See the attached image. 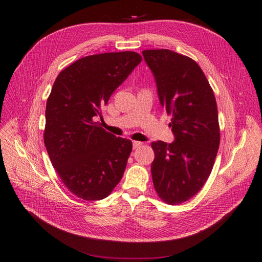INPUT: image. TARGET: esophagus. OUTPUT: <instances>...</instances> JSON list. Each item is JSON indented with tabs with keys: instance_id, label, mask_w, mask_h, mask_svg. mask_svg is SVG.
Listing matches in <instances>:
<instances>
[{
	"instance_id": "34e87169",
	"label": "esophagus",
	"mask_w": 262,
	"mask_h": 262,
	"mask_svg": "<svg viewBox=\"0 0 262 262\" xmlns=\"http://www.w3.org/2000/svg\"><path fill=\"white\" fill-rule=\"evenodd\" d=\"M133 149H137L138 147H140L142 145V142H139V141H133Z\"/></svg>"
}]
</instances>
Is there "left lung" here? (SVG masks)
Returning <instances> with one entry per match:
<instances>
[{
	"label": "left lung",
	"instance_id": "1",
	"mask_svg": "<svg viewBox=\"0 0 262 262\" xmlns=\"http://www.w3.org/2000/svg\"><path fill=\"white\" fill-rule=\"evenodd\" d=\"M160 104L172 116L176 140L151 143L150 171L155 191L168 205L182 204L209 178L220 144L218 108L212 89L197 62L173 51L145 50Z\"/></svg>",
	"mask_w": 262,
	"mask_h": 262
}]
</instances>
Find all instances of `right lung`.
<instances>
[{
    "mask_svg": "<svg viewBox=\"0 0 262 262\" xmlns=\"http://www.w3.org/2000/svg\"><path fill=\"white\" fill-rule=\"evenodd\" d=\"M141 60L130 51L85 56L61 70L53 84L44 144L61 182L81 200H103L123 176L132 142L105 131L93 117Z\"/></svg>",
    "mask_w": 262,
    "mask_h": 262,
    "instance_id": "right-lung-1",
    "label": "right lung"
}]
</instances>
